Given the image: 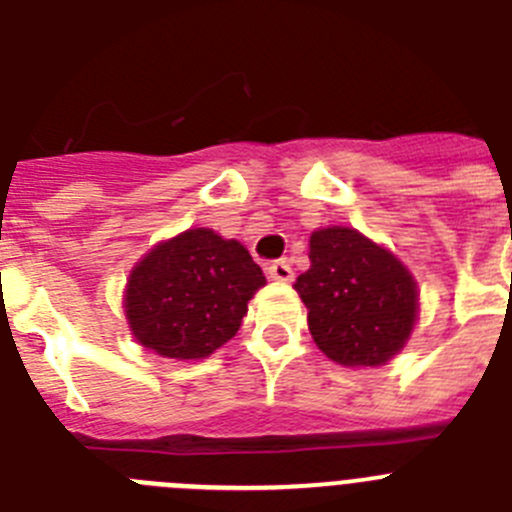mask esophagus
Returning a JSON list of instances; mask_svg holds the SVG:
<instances>
[{"label": "esophagus", "instance_id": "1", "mask_svg": "<svg viewBox=\"0 0 512 512\" xmlns=\"http://www.w3.org/2000/svg\"><path fill=\"white\" fill-rule=\"evenodd\" d=\"M269 277L274 279V282H292V277H295V271H292V266H289V261L279 259V261H271L269 264Z\"/></svg>", "mask_w": 512, "mask_h": 512}]
</instances>
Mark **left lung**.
Returning a JSON list of instances; mask_svg holds the SVG:
<instances>
[{
	"label": "left lung",
	"instance_id": "obj_1",
	"mask_svg": "<svg viewBox=\"0 0 512 512\" xmlns=\"http://www.w3.org/2000/svg\"><path fill=\"white\" fill-rule=\"evenodd\" d=\"M310 333L343 366H382L418 320V287L395 253L354 228L315 230L310 269L295 282Z\"/></svg>",
	"mask_w": 512,
	"mask_h": 512
}]
</instances>
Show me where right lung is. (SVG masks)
Wrapping results in <instances>:
<instances>
[{
  "instance_id": "add662e5",
  "label": "right lung",
  "mask_w": 512,
  "mask_h": 512,
  "mask_svg": "<svg viewBox=\"0 0 512 512\" xmlns=\"http://www.w3.org/2000/svg\"><path fill=\"white\" fill-rule=\"evenodd\" d=\"M264 284L241 243L192 228L135 264L122 302L140 346L166 359H205L238 333L248 300Z\"/></svg>"
}]
</instances>
